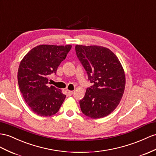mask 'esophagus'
<instances>
[{
  "label": "esophagus",
  "mask_w": 156,
  "mask_h": 156,
  "mask_svg": "<svg viewBox=\"0 0 156 156\" xmlns=\"http://www.w3.org/2000/svg\"><path fill=\"white\" fill-rule=\"evenodd\" d=\"M66 94L67 95H69V96H70L73 94V91H70V90H66Z\"/></svg>",
  "instance_id": "esophagus-1"
}]
</instances>
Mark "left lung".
Masks as SVG:
<instances>
[{"instance_id": "1", "label": "left lung", "mask_w": 156, "mask_h": 156, "mask_svg": "<svg viewBox=\"0 0 156 156\" xmlns=\"http://www.w3.org/2000/svg\"><path fill=\"white\" fill-rule=\"evenodd\" d=\"M76 53L93 86L80 100L82 112L92 119L104 117L115 109L122 97L125 75L112 51L101 46L76 45Z\"/></svg>"}]
</instances>
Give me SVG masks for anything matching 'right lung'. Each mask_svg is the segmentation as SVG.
<instances>
[{"mask_svg": "<svg viewBox=\"0 0 156 156\" xmlns=\"http://www.w3.org/2000/svg\"><path fill=\"white\" fill-rule=\"evenodd\" d=\"M71 47L70 45H39L30 51L20 64V90L31 111L39 116L56 114L65 100L66 95L61 90L53 86H48V76L56 74Z\"/></svg>", "mask_w": 156, "mask_h": 156, "instance_id": "obj_1", "label": "right lung"}]
</instances>
